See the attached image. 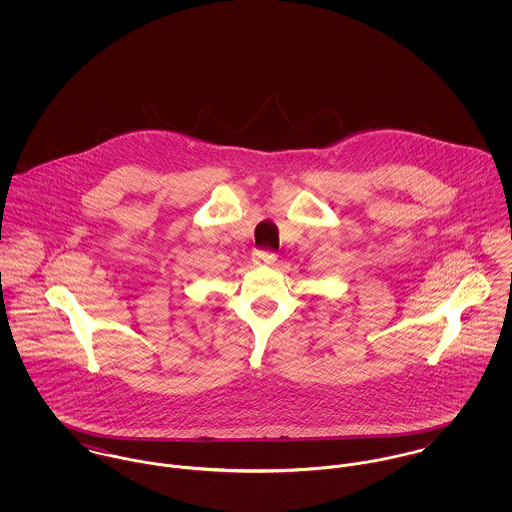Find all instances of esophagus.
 <instances>
[{
  "mask_svg": "<svg viewBox=\"0 0 512 512\" xmlns=\"http://www.w3.org/2000/svg\"><path fill=\"white\" fill-rule=\"evenodd\" d=\"M252 260H254V264H258V266H270V264H274V262L278 260V254L272 252V250L262 248V250H254V252H252Z\"/></svg>",
  "mask_w": 512,
  "mask_h": 512,
  "instance_id": "obj_1",
  "label": "esophagus"
}]
</instances>
